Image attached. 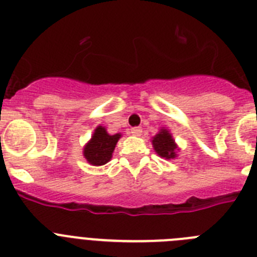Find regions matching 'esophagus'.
<instances>
[{
    "label": "esophagus",
    "mask_w": 257,
    "mask_h": 257,
    "mask_svg": "<svg viewBox=\"0 0 257 257\" xmlns=\"http://www.w3.org/2000/svg\"><path fill=\"white\" fill-rule=\"evenodd\" d=\"M142 133H143V128H142V127H139V126L133 127V128H131V134H133V135H135V136H140V135H142Z\"/></svg>",
    "instance_id": "esophagus-1"
}]
</instances>
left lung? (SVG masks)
<instances>
[{"label":"left lung","mask_w":257,"mask_h":257,"mask_svg":"<svg viewBox=\"0 0 257 257\" xmlns=\"http://www.w3.org/2000/svg\"><path fill=\"white\" fill-rule=\"evenodd\" d=\"M154 151L158 153V156L163 158H175V151H176V145H175L174 139L171 138V134L167 130H161L160 134H157L153 139Z\"/></svg>","instance_id":"1"}]
</instances>
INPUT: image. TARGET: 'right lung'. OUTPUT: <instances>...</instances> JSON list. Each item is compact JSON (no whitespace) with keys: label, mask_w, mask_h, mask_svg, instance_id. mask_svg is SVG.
I'll return each instance as SVG.
<instances>
[{"label":"right lung","mask_w":257,"mask_h":257,"mask_svg":"<svg viewBox=\"0 0 257 257\" xmlns=\"http://www.w3.org/2000/svg\"><path fill=\"white\" fill-rule=\"evenodd\" d=\"M119 138H121L119 134L109 135L104 127L99 126L95 130L90 143L83 149V156L91 165H105L112 158V153Z\"/></svg>","instance_id":"add662e5"}]
</instances>
